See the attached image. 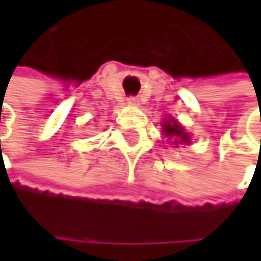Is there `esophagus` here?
Segmentation results:
<instances>
[{"label":"esophagus","mask_w":261,"mask_h":261,"mask_svg":"<svg viewBox=\"0 0 261 261\" xmlns=\"http://www.w3.org/2000/svg\"><path fill=\"white\" fill-rule=\"evenodd\" d=\"M128 104H131V106H137V104H139V99L134 98V96H131V98H128Z\"/></svg>","instance_id":"1"}]
</instances>
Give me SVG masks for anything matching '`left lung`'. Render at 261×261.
<instances>
[{"label":"left lung","mask_w":261,"mask_h":261,"mask_svg":"<svg viewBox=\"0 0 261 261\" xmlns=\"http://www.w3.org/2000/svg\"><path fill=\"white\" fill-rule=\"evenodd\" d=\"M163 133H165L166 137L174 139V143H189V140H190V136L174 119H169V121L163 122Z\"/></svg>","instance_id":"8db88e82"}]
</instances>
